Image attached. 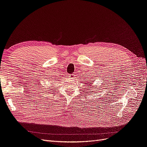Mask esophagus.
Segmentation results:
<instances>
[{"label":"esophagus","mask_w":147,"mask_h":147,"mask_svg":"<svg viewBox=\"0 0 147 147\" xmlns=\"http://www.w3.org/2000/svg\"><path fill=\"white\" fill-rule=\"evenodd\" d=\"M69 78H71V79H73V78H74V76H73V74H70V75H69Z\"/></svg>","instance_id":"34e87169"}]
</instances>
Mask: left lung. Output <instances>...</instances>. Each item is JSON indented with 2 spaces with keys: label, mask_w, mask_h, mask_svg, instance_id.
<instances>
[{
  "label": "left lung",
  "mask_w": 147,
  "mask_h": 147,
  "mask_svg": "<svg viewBox=\"0 0 147 147\" xmlns=\"http://www.w3.org/2000/svg\"><path fill=\"white\" fill-rule=\"evenodd\" d=\"M85 84L87 85V86H91V85H92V82L85 83ZM91 88H92V87H91Z\"/></svg>",
  "instance_id": "obj_1"
}]
</instances>
